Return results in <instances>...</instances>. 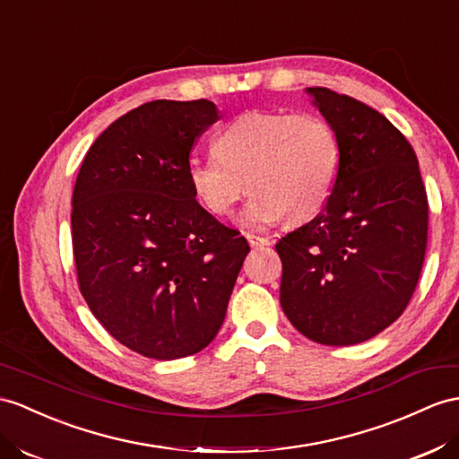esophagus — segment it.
<instances>
[{
  "instance_id": "obj_1",
  "label": "esophagus",
  "mask_w": 459,
  "mask_h": 459,
  "mask_svg": "<svg viewBox=\"0 0 459 459\" xmlns=\"http://www.w3.org/2000/svg\"><path fill=\"white\" fill-rule=\"evenodd\" d=\"M245 238H247V241H249V245H251V247H253V249H259V247H266V245H268V243H271V241H268L266 238H261V236H255V233H247V236H245Z\"/></svg>"
}]
</instances>
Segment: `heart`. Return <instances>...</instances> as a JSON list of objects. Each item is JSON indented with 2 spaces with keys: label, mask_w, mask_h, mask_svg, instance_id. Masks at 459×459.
<instances>
[{
  "label": "heart",
  "mask_w": 459,
  "mask_h": 459,
  "mask_svg": "<svg viewBox=\"0 0 459 459\" xmlns=\"http://www.w3.org/2000/svg\"><path fill=\"white\" fill-rule=\"evenodd\" d=\"M210 158L186 163L188 186L212 216H230L253 191L241 214L245 228L282 220L299 226L327 206L341 171V140L325 118L284 110H249L214 138Z\"/></svg>",
  "instance_id": "b5f03b06"
}]
</instances>
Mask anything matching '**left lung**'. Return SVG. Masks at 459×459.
Wrapping results in <instances>:
<instances>
[{
	"label": "left lung",
	"mask_w": 459,
	"mask_h": 459,
	"mask_svg": "<svg viewBox=\"0 0 459 459\" xmlns=\"http://www.w3.org/2000/svg\"><path fill=\"white\" fill-rule=\"evenodd\" d=\"M306 91L337 132L342 160L327 206L276 243L281 306L311 341L359 344L389 327L415 292L427 188L415 150L384 115L327 87Z\"/></svg>",
	"instance_id": "left-lung-1"
}]
</instances>
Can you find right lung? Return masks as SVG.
I'll return each mask as SVG.
<instances>
[{"instance_id": "obj_1", "label": "right lung", "mask_w": 459, "mask_h": 459, "mask_svg": "<svg viewBox=\"0 0 459 459\" xmlns=\"http://www.w3.org/2000/svg\"><path fill=\"white\" fill-rule=\"evenodd\" d=\"M212 100H152L89 148L72 196L77 284L113 337L145 359L216 337L249 245L196 203L186 163Z\"/></svg>"}]
</instances>
